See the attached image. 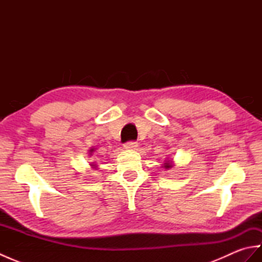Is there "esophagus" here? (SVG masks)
I'll list each match as a JSON object with an SVG mask.
<instances>
[{
    "label": "esophagus",
    "mask_w": 262,
    "mask_h": 262,
    "mask_svg": "<svg viewBox=\"0 0 262 262\" xmlns=\"http://www.w3.org/2000/svg\"><path fill=\"white\" fill-rule=\"evenodd\" d=\"M137 142H127L124 144V147L126 149H135L137 147Z\"/></svg>",
    "instance_id": "34e87169"
}]
</instances>
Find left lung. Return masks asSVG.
Returning <instances> with one entry per match:
<instances>
[{"label":"left lung","instance_id":"left-lung-1","mask_svg":"<svg viewBox=\"0 0 262 262\" xmlns=\"http://www.w3.org/2000/svg\"><path fill=\"white\" fill-rule=\"evenodd\" d=\"M164 168H166V169H170V168H172V164H171L170 162H166V163H165V165H164Z\"/></svg>","mask_w":262,"mask_h":262}]
</instances>
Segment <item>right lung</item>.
<instances>
[{"instance_id": "obj_1", "label": "right lung", "mask_w": 262, "mask_h": 262, "mask_svg": "<svg viewBox=\"0 0 262 262\" xmlns=\"http://www.w3.org/2000/svg\"><path fill=\"white\" fill-rule=\"evenodd\" d=\"M92 151H93V149H92V148H91V149H90V152H92Z\"/></svg>"}]
</instances>
